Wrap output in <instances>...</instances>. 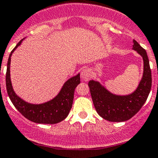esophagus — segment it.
Listing matches in <instances>:
<instances>
[{
	"label": "esophagus",
	"instance_id": "1",
	"mask_svg": "<svg viewBox=\"0 0 158 158\" xmlns=\"http://www.w3.org/2000/svg\"><path fill=\"white\" fill-rule=\"evenodd\" d=\"M92 77V73H91L90 69H83L81 72V78L82 80L88 81Z\"/></svg>",
	"mask_w": 158,
	"mask_h": 158
}]
</instances>
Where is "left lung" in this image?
<instances>
[{"label":"left lung","mask_w":158,"mask_h":158,"mask_svg":"<svg viewBox=\"0 0 158 158\" xmlns=\"http://www.w3.org/2000/svg\"><path fill=\"white\" fill-rule=\"evenodd\" d=\"M132 49L143 60V74L136 89L131 94L119 95L110 92L101 82H89L94 107L99 116L110 122H123L132 118L145 104L152 88V71L147 53L133 40Z\"/></svg>","instance_id":"obj_1"}]
</instances>
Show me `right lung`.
<instances>
[{
    "instance_id": "right-lung-1",
    "label": "right lung",
    "mask_w": 158,
    "mask_h": 158,
    "mask_svg": "<svg viewBox=\"0 0 158 158\" xmlns=\"http://www.w3.org/2000/svg\"><path fill=\"white\" fill-rule=\"evenodd\" d=\"M26 38L13 48L8 58L6 73V86L8 96L17 110L26 118L36 123L55 124L64 120L72 108L74 92L80 83V73L72 76L64 82L59 93L53 99L41 104H31L21 98L13 90L10 79L11 56Z\"/></svg>"
}]
</instances>
